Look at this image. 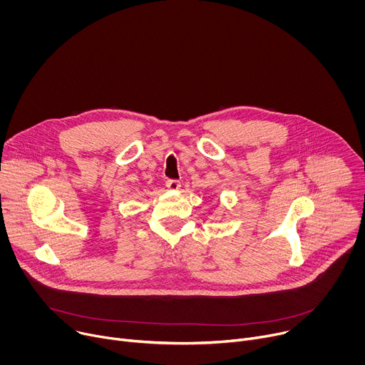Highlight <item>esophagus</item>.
Wrapping results in <instances>:
<instances>
[{"instance_id":"34e87169","label":"esophagus","mask_w":365,"mask_h":365,"mask_svg":"<svg viewBox=\"0 0 365 365\" xmlns=\"http://www.w3.org/2000/svg\"><path fill=\"white\" fill-rule=\"evenodd\" d=\"M168 187L170 189V190H179L180 189V182L179 180H175V179H170V180H168Z\"/></svg>"}]
</instances>
